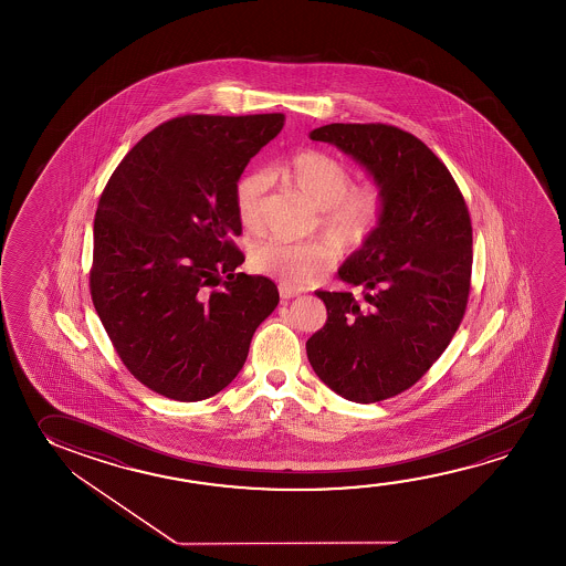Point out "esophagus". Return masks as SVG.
<instances>
[{"label": "esophagus", "instance_id": "34e87169", "mask_svg": "<svg viewBox=\"0 0 566 566\" xmlns=\"http://www.w3.org/2000/svg\"><path fill=\"white\" fill-rule=\"evenodd\" d=\"M280 296H282V300H290V297H296L300 296V290H296V287H290L284 286V284H280Z\"/></svg>", "mask_w": 566, "mask_h": 566}]
</instances>
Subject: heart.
I'll return each mask as SVG.
<instances>
[{
    "instance_id": "obj_1",
    "label": "heart",
    "mask_w": 566,
    "mask_h": 566,
    "mask_svg": "<svg viewBox=\"0 0 566 566\" xmlns=\"http://www.w3.org/2000/svg\"><path fill=\"white\" fill-rule=\"evenodd\" d=\"M279 174L287 177L319 209L317 227L345 252L359 251L373 241L387 221L390 193L379 179L355 184L352 167L322 149H300L284 159ZM266 171H244L234 184V209L244 229L259 231L262 199L269 189ZM335 259L332 242L269 239L252 249L254 272L284 286H304Z\"/></svg>"
}]
</instances>
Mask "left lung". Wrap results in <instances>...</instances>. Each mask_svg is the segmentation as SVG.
<instances>
[{
    "label": "left lung",
    "mask_w": 566,
    "mask_h": 566,
    "mask_svg": "<svg viewBox=\"0 0 566 566\" xmlns=\"http://www.w3.org/2000/svg\"><path fill=\"white\" fill-rule=\"evenodd\" d=\"M349 154L390 193L389 217L339 269L352 292H315L327 319L306 342L315 375L353 402L417 385L462 324L472 287V219L448 167L390 124H327L310 134Z\"/></svg>",
    "instance_id": "obj_1"
}]
</instances>
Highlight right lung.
<instances>
[{
    "label": "right lung",
    "mask_w": 566,
    "mask_h": 566,
    "mask_svg": "<svg viewBox=\"0 0 566 566\" xmlns=\"http://www.w3.org/2000/svg\"><path fill=\"white\" fill-rule=\"evenodd\" d=\"M284 114H186L124 156L94 214L91 296L124 367L167 399H209L247 361L279 287L237 269L234 184Z\"/></svg>",
    "instance_id": "right-lung-1"
}]
</instances>
